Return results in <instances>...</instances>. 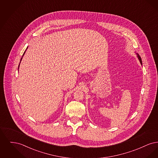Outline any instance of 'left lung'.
I'll use <instances>...</instances> for the list:
<instances>
[{
    "label": "left lung",
    "instance_id": "8db88e82",
    "mask_svg": "<svg viewBox=\"0 0 158 158\" xmlns=\"http://www.w3.org/2000/svg\"><path fill=\"white\" fill-rule=\"evenodd\" d=\"M137 54V57H138V59L139 60L140 62V63H141V64L142 65V59H141L140 56L139 55V54Z\"/></svg>",
    "mask_w": 158,
    "mask_h": 158
}]
</instances>
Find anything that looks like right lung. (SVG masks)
Here are the masks:
<instances>
[{
    "label": "right lung",
    "mask_w": 158,
    "mask_h": 158,
    "mask_svg": "<svg viewBox=\"0 0 158 158\" xmlns=\"http://www.w3.org/2000/svg\"><path fill=\"white\" fill-rule=\"evenodd\" d=\"M27 48H28V47H27ZM27 49H26V50H25V52H24V53H23V55H24V54H25V52H26V50H27ZM23 57H22V58H21V61H20V63H21V60H22V59H23ZM19 65H20V63H19V66H19ZM19 68H18V69H19Z\"/></svg>",
    "instance_id": "add662e5"
}]
</instances>
